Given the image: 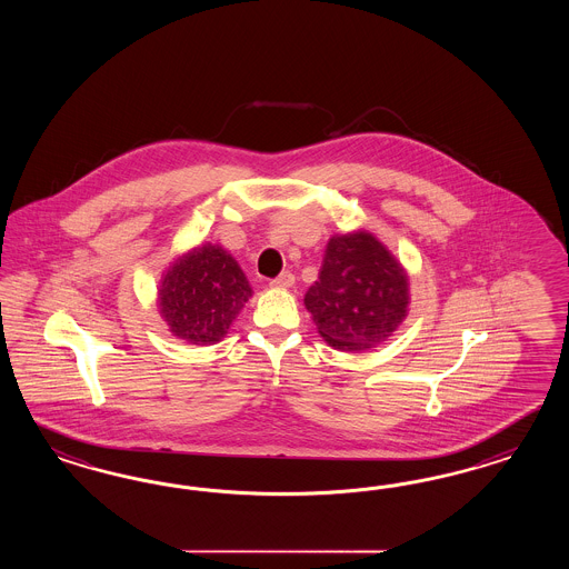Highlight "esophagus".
I'll return each mask as SVG.
<instances>
[{
    "instance_id": "34e87169",
    "label": "esophagus",
    "mask_w": 569,
    "mask_h": 569,
    "mask_svg": "<svg viewBox=\"0 0 569 569\" xmlns=\"http://www.w3.org/2000/svg\"><path fill=\"white\" fill-rule=\"evenodd\" d=\"M293 281H296V277H293L290 271H283L281 276L276 277V279L271 281V286H273V288H292Z\"/></svg>"
}]
</instances>
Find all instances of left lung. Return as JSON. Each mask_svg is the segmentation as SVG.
I'll use <instances>...</instances> for the list:
<instances>
[{
  "label": "left lung",
  "mask_w": 569,
  "mask_h": 569,
  "mask_svg": "<svg viewBox=\"0 0 569 569\" xmlns=\"http://www.w3.org/2000/svg\"><path fill=\"white\" fill-rule=\"evenodd\" d=\"M305 307L331 348L362 352L388 340L407 317L409 277L373 233L333 236Z\"/></svg>",
  "instance_id": "8db88e82"
}]
</instances>
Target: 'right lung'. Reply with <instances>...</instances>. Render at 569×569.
I'll list each match as a JSON object with an SVG mask.
<instances>
[{
  "instance_id": "add662e5",
  "label": "right lung",
  "mask_w": 569,
  "mask_h": 569,
  "mask_svg": "<svg viewBox=\"0 0 569 569\" xmlns=\"http://www.w3.org/2000/svg\"><path fill=\"white\" fill-rule=\"evenodd\" d=\"M252 288L240 264L221 246L204 243L179 257L162 276L160 315L172 336L190 345H217Z\"/></svg>"
}]
</instances>
